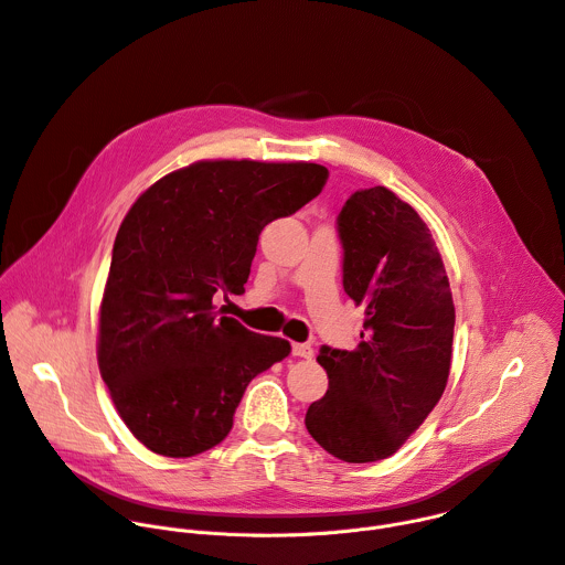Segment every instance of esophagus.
I'll return each instance as SVG.
<instances>
[{"instance_id": "esophagus-1", "label": "esophagus", "mask_w": 565, "mask_h": 565, "mask_svg": "<svg viewBox=\"0 0 565 565\" xmlns=\"http://www.w3.org/2000/svg\"><path fill=\"white\" fill-rule=\"evenodd\" d=\"M290 351H292V355H295V358H306V360H308V358H312V349H310V344H299V342H297V344H292V349H290Z\"/></svg>"}]
</instances>
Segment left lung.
Returning <instances> with one entry per match:
<instances>
[{
	"label": "left lung",
	"instance_id": "1",
	"mask_svg": "<svg viewBox=\"0 0 565 565\" xmlns=\"http://www.w3.org/2000/svg\"><path fill=\"white\" fill-rule=\"evenodd\" d=\"M344 292L364 306L353 351L321 347L329 391L306 429L344 462L399 449L447 386L454 301L436 241L418 212L377 185L353 192L338 214Z\"/></svg>",
	"mask_w": 565,
	"mask_h": 565
}]
</instances>
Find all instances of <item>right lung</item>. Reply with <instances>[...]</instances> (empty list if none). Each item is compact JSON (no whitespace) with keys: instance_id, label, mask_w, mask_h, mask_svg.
Wrapping results in <instances>:
<instances>
[{"instance_id":"obj_1","label":"right lung","mask_w":565,"mask_h":565,"mask_svg":"<svg viewBox=\"0 0 565 565\" xmlns=\"http://www.w3.org/2000/svg\"><path fill=\"white\" fill-rule=\"evenodd\" d=\"M327 181L315 163L201 160L127 212L100 306L98 364L120 418L153 454L190 458L218 445L253 377L290 353L212 299L244 292L262 230Z\"/></svg>"}]
</instances>
